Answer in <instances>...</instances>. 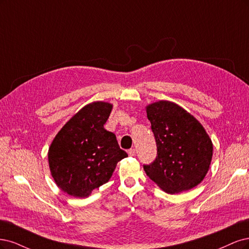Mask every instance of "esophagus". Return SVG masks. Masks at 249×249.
I'll use <instances>...</instances> for the list:
<instances>
[{
	"instance_id": "1",
	"label": "esophagus",
	"mask_w": 249,
	"mask_h": 249,
	"mask_svg": "<svg viewBox=\"0 0 249 249\" xmlns=\"http://www.w3.org/2000/svg\"><path fill=\"white\" fill-rule=\"evenodd\" d=\"M127 153H128V155L129 156H134L135 155V149L133 148V149H129L127 151Z\"/></svg>"
}]
</instances>
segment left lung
Masks as SVG:
<instances>
[{
  "label": "left lung",
  "instance_id": "obj_1",
  "mask_svg": "<svg viewBox=\"0 0 249 249\" xmlns=\"http://www.w3.org/2000/svg\"><path fill=\"white\" fill-rule=\"evenodd\" d=\"M146 111L157 146L156 159L143 165L148 177L170 195L197 186L213 156V143L203 125L172 101L153 102Z\"/></svg>",
  "mask_w": 249,
  "mask_h": 249
}]
</instances>
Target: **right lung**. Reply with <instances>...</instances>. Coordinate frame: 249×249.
<instances>
[{"mask_svg":"<svg viewBox=\"0 0 249 249\" xmlns=\"http://www.w3.org/2000/svg\"><path fill=\"white\" fill-rule=\"evenodd\" d=\"M113 104H87L64 125L49 149V164L57 186L74 197L89 196L108 182L117 163L127 157L116 135L104 129Z\"/></svg>","mask_w":249,"mask_h":249,"instance_id":"add662e5","label":"right lung"}]
</instances>
